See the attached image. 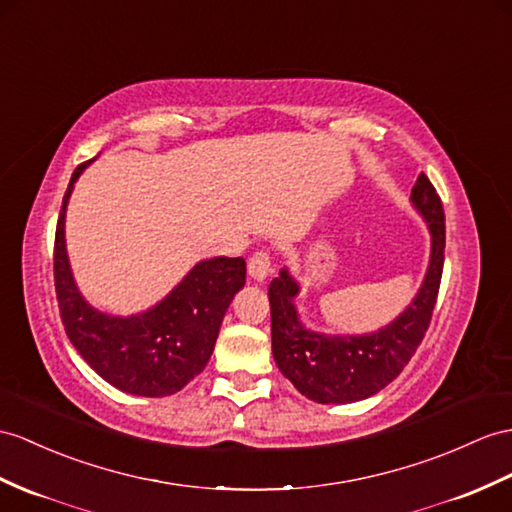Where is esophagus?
Here are the masks:
<instances>
[{
	"label": "esophagus",
	"mask_w": 512,
	"mask_h": 512,
	"mask_svg": "<svg viewBox=\"0 0 512 512\" xmlns=\"http://www.w3.org/2000/svg\"><path fill=\"white\" fill-rule=\"evenodd\" d=\"M271 258L267 252H256L252 258H249L247 263V273L249 278L256 280V282H263L271 276Z\"/></svg>",
	"instance_id": "obj_1"
}]
</instances>
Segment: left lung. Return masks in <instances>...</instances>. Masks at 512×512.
I'll list each match as a JSON object with an SVG mask.
<instances>
[{"instance_id":"1","label":"left lung","mask_w":512,"mask_h":512,"mask_svg":"<svg viewBox=\"0 0 512 512\" xmlns=\"http://www.w3.org/2000/svg\"><path fill=\"white\" fill-rule=\"evenodd\" d=\"M410 204L430 232V263L426 276L400 315L365 334H326L306 328L295 308L299 284L282 267L269 284L271 350L284 378L317 404H352L382 391L400 376L426 334L439 293L445 252V215L441 197L421 173Z\"/></svg>"}]
</instances>
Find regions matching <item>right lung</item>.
Segmentation results:
<instances>
[{"label": "right lung", "mask_w": 512, "mask_h": 512, "mask_svg": "<svg viewBox=\"0 0 512 512\" xmlns=\"http://www.w3.org/2000/svg\"><path fill=\"white\" fill-rule=\"evenodd\" d=\"M93 160L73 171L58 217L54 282L62 326L89 367L119 391L141 397L173 395L210 360L226 310L245 286V260H199L160 302L136 315H110L91 306L73 280L65 217L73 184Z\"/></svg>", "instance_id": "1"}]
</instances>
